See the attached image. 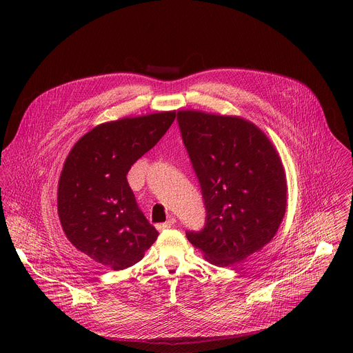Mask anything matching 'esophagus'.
<instances>
[{
	"instance_id": "obj_1",
	"label": "esophagus",
	"mask_w": 353,
	"mask_h": 353,
	"mask_svg": "<svg viewBox=\"0 0 353 353\" xmlns=\"http://www.w3.org/2000/svg\"><path fill=\"white\" fill-rule=\"evenodd\" d=\"M176 223V219L174 218H170L168 222H165V223H159V225H157V228H158V230H166V229H169V228H172L173 225Z\"/></svg>"
}]
</instances>
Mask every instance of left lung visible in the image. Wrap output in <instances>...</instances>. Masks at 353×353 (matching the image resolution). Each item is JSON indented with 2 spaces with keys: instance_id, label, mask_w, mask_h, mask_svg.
<instances>
[{
  "instance_id": "obj_1",
  "label": "left lung",
  "mask_w": 353,
  "mask_h": 353,
  "mask_svg": "<svg viewBox=\"0 0 353 353\" xmlns=\"http://www.w3.org/2000/svg\"><path fill=\"white\" fill-rule=\"evenodd\" d=\"M183 143L205 207L204 228L185 232L218 265H233L275 236L286 210V180L270 139L239 117L177 113Z\"/></svg>"
}]
</instances>
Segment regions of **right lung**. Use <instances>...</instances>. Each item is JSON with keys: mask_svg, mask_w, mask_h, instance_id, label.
Wrapping results in <instances>:
<instances>
[{"mask_svg": "<svg viewBox=\"0 0 353 353\" xmlns=\"http://www.w3.org/2000/svg\"><path fill=\"white\" fill-rule=\"evenodd\" d=\"M174 119L163 112L100 124L74 145L59 181V216L68 240L94 263L125 270L157 240L127 174Z\"/></svg>", "mask_w": 353, "mask_h": 353, "instance_id": "1", "label": "right lung"}]
</instances>
